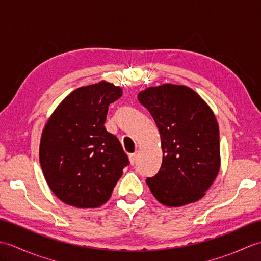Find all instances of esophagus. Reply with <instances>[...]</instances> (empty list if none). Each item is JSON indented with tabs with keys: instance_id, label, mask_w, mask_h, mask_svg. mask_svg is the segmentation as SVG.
Wrapping results in <instances>:
<instances>
[{
	"instance_id": "esophagus-1",
	"label": "esophagus",
	"mask_w": 261,
	"mask_h": 261,
	"mask_svg": "<svg viewBox=\"0 0 261 261\" xmlns=\"http://www.w3.org/2000/svg\"><path fill=\"white\" fill-rule=\"evenodd\" d=\"M137 157H138V153H131L129 154V162L131 165H135V163L137 162Z\"/></svg>"
}]
</instances>
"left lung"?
<instances>
[{
    "label": "left lung",
    "mask_w": 261,
    "mask_h": 261,
    "mask_svg": "<svg viewBox=\"0 0 261 261\" xmlns=\"http://www.w3.org/2000/svg\"><path fill=\"white\" fill-rule=\"evenodd\" d=\"M138 99L152 115L162 140V167L146 180L152 195L169 207L201 199L221 166L219 124L213 111L184 85L148 87Z\"/></svg>",
    "instance_id": "obj_1"
}]
</instances>
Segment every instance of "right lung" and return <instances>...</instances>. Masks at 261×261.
<instances>
[{
  "mask_svg": "<svg viewBox=\"0 0 261 261\" xmlns=\"http://www.w3.org/2000/svg\"><path fill=\"white\" fill-rule=\"evenodd\" d=\"M122 88L102 81L66 96L43 127L39 159L48 186L60 201L79 208L105 204L129 159L104 126Z\"/></svg>",
  "mask_w": 261,
  "mask_h": 261,
  "instance_id": "1",
  "label": "right lung"
}]
</instances>
